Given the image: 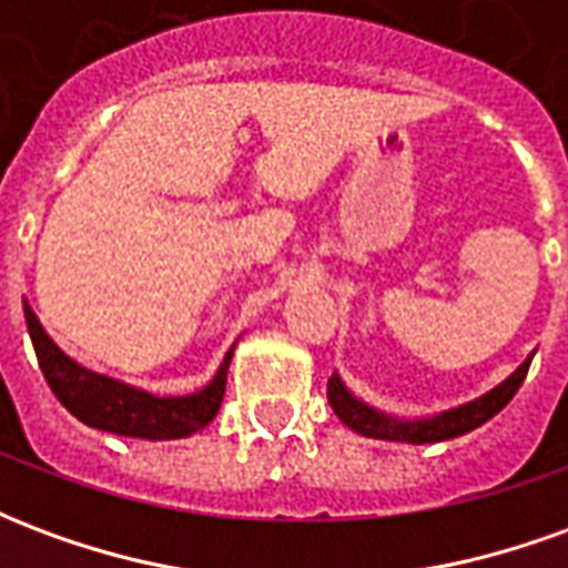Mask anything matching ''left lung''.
Returning a JSON list of instances; mask_svg holds the SVG:
<instances>
[{
    "label": "left lung",
    "mask_w": 568,
    "mask_h": 568,
    "mask_svg": "<svg viewBox=\"0 0 568 568\" xmlns=\"http://www.w3.org/2000/svg\"><path fill=\"white\" fill-rule=\"evenodd\" d=\"M529 362H532V356L526 358L524 365L514 371L508 381L499 383L496 389H489L487 395H480V398L468 402V405L453 407V410H444V414H438V417H428V419L386 417V414H381V410L362 405L356 395L349 393L344 383H341L337 374H332V381H328V405H332V410L337 414V419H341L344 426H349L353 432H358V435H365V438L407 440V444H435V440H450L465 435V432H471V428L484 426L487 419L496 417L501 407L508 405L514 395H517V389L524 386Z\"/></svg>",
    "instance_id": "1"
}]
</instances>
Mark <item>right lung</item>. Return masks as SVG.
<instances>
[{
    "label": "right lung",
    "instance_id": "right-lung-1",
    "mask_svg": "<svg viewBox=\"0 0 568 568\" xmlns=\"http://www.w3.org/2000/svg\"><path fill=\"white\" fill-rule=\"evenodd\" d=\"M23 316H27V328H30V341L36 346L39 368H42L51 393L84 426L103 428L112 435H128V438H187L203 426H210L219 414V407H222L227 365H231L234 349L224 356L219 374L200 393L182 395V398H158V395L133 389L128 383H118L112 377L81 368L79 362H72L44 334L42 322L36 320L30 304H23Z\"/></svg>",
    "mask_w": 568,
    "mask_h": 568
}]
</instances>
